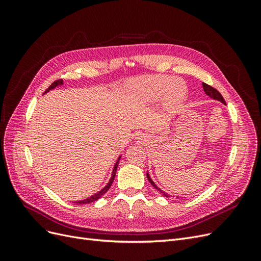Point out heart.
<instances>
[{"mask_svg":"<svg viewBox=\"0 0 261 261\" xmlns=\"http://www.w3.org/2000/svg\"><path fill=\"white\" fill-rule=\"evenodd\" d=\"M172 78L165 76L148 77L139 86L141 97L148 102H155L163 98L165 103L174 106L181 99V94L174 92V90L178 91V88L176 87L174 89L175 83L172 84Z\"/></svg>","mask_w":261,"mask_h":261,"instance_id":"b5f03b06","label":"heart"}]
</instances>
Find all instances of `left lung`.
<instances>
[{
	"label": "left lung",
	"instance_id": "obj_1",
	"mask_svg": "<svg viewBox=\"0 0 261 261\" xmlns=\"http://www.w3.org/2000/svg\"><path fill=\"white\" fill-rule=\"evenodd\" d=\"M202 88H203L204 92L207 93V96H209V97H210V98H212V99H215V100H218V101H220V102H222L223 105H225V101H224L223 97L221 96V93H220L217 89L213 88V87H211V86L207 85L206 83H202ZM147 178H148V180L150 181V183H151V185H152L155 189H158V191H159L160 193H162V194H163V196H165V197H169V196H168V194H165L163 191H161V189L154 184V181L151 179V177H150L149 173H147Z\"/></svg>",
	"mask_w": 261,
	"mask_h": 261
}]
</instances>
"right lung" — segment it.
I'll return each instance as SVG.
<instances>
[{
  "label": "right lung",
  "mask_w": 261,
  "mask_h": 261,
  "mask_svg": "<svg viewBox=\"0 0 261 261\" xmlns=\"http://www.w3.org/2000/svg\"><path fill=\"white\" fill-rule=\"evenodd\" d=\"M61 85H63V80H59V81H55L48 89H46L45 91H44V93H46V92H49L50 90H52V89H54L55 87H58V86H61ZM120 159H121V155H120V158H118L117 159V161H116V163L114 164V168H113V172H112V176H111V178H110V180H109V183L107 184V186L106 187H103L101 189L100 192H98L97 194H94V195H92L91 197H89V198H87V199H84V200H78V201H75V203H78V204H85V203H90V202H93V201H96V200H98L100 197L103 195V194H106L108 191H109V188L111 187V185H112V183H113V180H114V177H115V173H116V169H117V165H118V162H120Z\"/></svg>",
  "instance_id": "right-lung-1"
}]
</instances>
